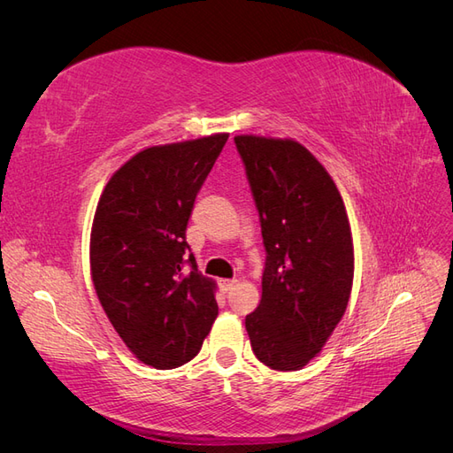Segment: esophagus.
<instances>
[{"label":"esophagus","mask_w":453,"mask_h":453,"mask_svg":"<svg viewBox=\"0 0 453 453\" xmlns=\"http://www.w3.org/2000/svg\"><path fill=\"white\" fill-rule=\"evenodd\" d=\"M236 283H238V280H221V287H223V291L225 293H228V291H232L236 287Z\"/></svg>","instance_id":"34e87169"}]
</instances>
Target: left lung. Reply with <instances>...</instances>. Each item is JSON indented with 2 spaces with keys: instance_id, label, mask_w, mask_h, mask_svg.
Instances as JSON below:
<instances>
[{
  "instance_id": "8db88e82",
  "label": "left lung",
  "mask_w": 453,
  "mask_h": 453,
  "mask_svg": "<svg viewBox=\"0 0 453 453\" xmlns=\"http://www.w3.org/2000/svg\"><path fill=\"white\" fill-rule=\"evenodd\" d=\"M266 248L263 296L245 328L273 370L306 366L346 313L353 238L333 177L295 140L236 135Z\"/></svg>"
}]
</instances>
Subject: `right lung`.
Returning <instances> with one entry per match:
<instances>
[{"label":"right lung","mask_w":453,"mask_h":453,"mask_svg":"<svg viewBox=\"0 0 453 453\" xmlns=\"http://www.w3.org/2000/svg\"><path fill=\"white\" fill-rule=\"evenodd\" d=\"M226 140L228 134H211L147 147L111 175L96 205V295L127 348L158 370L196 357L219 313L217 285L198 272L185 230Z\"/></svg>","instance_id":"1"}]
</instances>
